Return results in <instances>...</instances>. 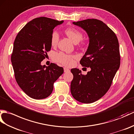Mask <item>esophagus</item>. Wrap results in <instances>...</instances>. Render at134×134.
<instances>
[{
    "instance_id": "esophagus-1",
    "label": "esophagus",
    "mask_w": 134,
    "mask_h": 134,
    "mask_svg": "<svg viewBox=\"0 0 134 134\" xmlns=\"http://www.w3.org/2000/svg\"><path fill=\"white\" fill-rule=\"evenodd\" d=\"M64 72H70V70L68 69V68H67L64 67Z\"/></svg>"
}]
</instances>
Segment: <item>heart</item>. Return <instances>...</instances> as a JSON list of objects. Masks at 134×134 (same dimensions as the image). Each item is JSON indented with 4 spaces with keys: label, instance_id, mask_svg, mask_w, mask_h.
<instances>
[{
    "label": "heart",
    "instance_id": "obj_1",
    "mask_svg": "<svg viewBox=\"0 0 134 134\" xmlns=\"http://www.w3.org/2000/svg\"><path fill=\"white\" fill-rule=\"evenodd\" d=\"M65 33L68 38H70L72 41L77 43L79 42L82 39V34L79 31L73 28H68L65 30ZM59 38V34L57 31H54L51 36V44L52 46H55L58 44ZM75 57L74 55L66 54L63 52L55 53L53 55V59L56 62L60 63L64 66H71L74 63V59Z\"/></svg>",
    "mask_w": 134,
    "mask_h": 134
}]
</instances>
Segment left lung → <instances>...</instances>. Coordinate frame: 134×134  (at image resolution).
<instances>
[{
	"mask_svg": "<svg viewBox=\"0 0 134 134\" xmlns=\"http://www.w3.org/2000/svg\"><path fill=\"white\" fill-rule=\"evenodd\" d=\"M72 23L85 30L88 36V48L80 63L91 70L86 75L77 68L71 70L74 76L71 92L76 100L91 103L107 92L119 70V42L115 34L100 20L88 19Z\"/></svg>",
	"mask_w": 134,
	"mask_h": 134,
	"instance_id": "left-lung-1",
	"label": "left lung"
}]
</instances>
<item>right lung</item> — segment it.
<instances>
[{
  "mask_svg": "<svg viewBox=\"0 0 134 134\" xmlns=\"http://www.w3.org/2000/svg\"><path fill=\"white\" fill-rule=\"evenodd\" d=\"M64 22L40 17L25 25L14 43L11 63L15 79L21 89L35 99L51 95L54 83L64 72L63 67L41 64L51 48V36L55 27Z\"/></svg>",
  "mask_w": 134,
  "mask_h": 134,
  "instance_id": "right-lung-1",
  "label": "right lung"
}]
</instances>
